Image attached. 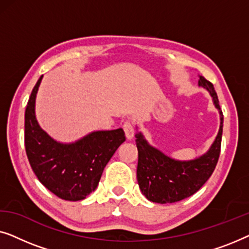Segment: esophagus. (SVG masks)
<instances>
[{
  "mask_svg": "<svg viewBox=\"0 0 249 249\" xmlns=\"http://www.w3.org/2000/svg\"><path fill=\"white\" fill-rule=\"evenodd\" d=\"M124 130L125 137H127L129 141H131V139L135 137V129H134V125H132L130 121H125L124 122Z\"/></svg>",
  "mask_w": 249,
  "mask_h": 249,
  "instance_id": "34e87169",
  "label": "esophagus"
}]
</instances>
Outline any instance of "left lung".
<instances>
[{
  "instance_id": "left-lung-1",
  "label": "left lung",
  "mask_w": 249,
  "mask_h": 249,
  "mask_svg": "<svg viewBox=\"0 0 249 249\" xmlns=\"http://www.w3.org/2000/svg\"><path fill=\"white\" fill-rule=\"evenodd\" d=\"M198 77V86L209 91L220 114L219 132L206 153L193 160H176L149 144L142 131L136 132L138 185L142 195L153 203H176L192 196L207 181L216 166L222 138L223 114L213 85L203 76Z\"/></svg>"
}]
</instances>
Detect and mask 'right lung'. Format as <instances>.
Segmentation results:
<instances>
[{
	"mask_svg": "<svg viewBox=\"0 0 249 249\" xmlns=\"http://www.w3.org/2000/svg\"><path fill=\"white\" fill-rule=\"evenodd\" d=\"M43 76L30 95L25 112V146L34 173L50 192L64 200L85 199L96 189L107 162L125 141L122 128L89 132L72 142H61L40 128L36 95Z\"/></svg>",
	"mask_w": 249,
	"mask_h": 249,
	"instance_id": "right-lung-1",
	"label": "right lung"
}]
</instances>
